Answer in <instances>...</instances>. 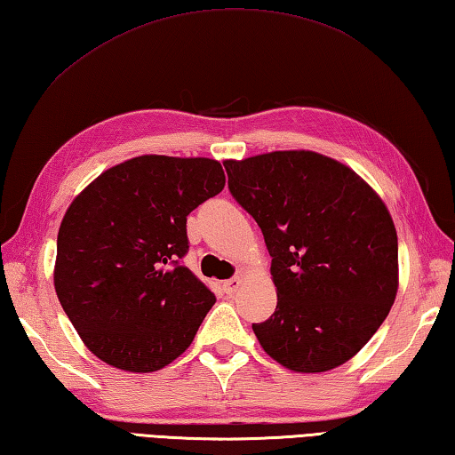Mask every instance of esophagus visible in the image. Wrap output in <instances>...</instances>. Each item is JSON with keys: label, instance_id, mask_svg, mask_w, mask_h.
Masks as SVG:
<instances>
[{"label": "esophagus", "instance_id": "obj_1", "mask_svg": "<svg viewBox=\"0 0 455 455\" xmlns=\"http://www.w3.org/2000/svg\"><path fill=\"white\" fill-rule=\"evenodd\" d=\"M238 286H241V278H238V276L228 278V280H225V283H222V288H225V292L228 296H233L238 291Z\"/></svg>", "mask_w": 455, "mask_h": 455}]
</instances>
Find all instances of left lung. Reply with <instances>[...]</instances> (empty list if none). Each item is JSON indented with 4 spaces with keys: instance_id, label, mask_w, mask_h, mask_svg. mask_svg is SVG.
Returning a JSON list of instances; mask_svg holds the SVG:
<instances>
[{
    "instance_id": "left-lung-1",
    "label": "left lung",
    "mask_w": 455,
    "mask_h": 455,
    "mask_svg": "<svg viewBox=\"0 0 455 455\" xmlns=\"http://www.w3.org/2000/svg\"><path fill=\"white\" fill-rule=\"evenodd\" d=\"M228 191L260 227L276 310L252 324L288 370L326 371L376 334L398 292V235L356 172L312 151L227 161Z\"/></svg>"
}]
</instances>
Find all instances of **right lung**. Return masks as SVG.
I'll return each mask as SVG.
<instances>
[{
    "instance_id": "right-lung-1",
    "label": "right lung",
    "mask_w": 455,
    "mask_h": 455,
    "mask_svg": "<svg viewBox=\"0 0 455 455\" xmlns=\"http://www.w3.org/2000/svg\"><path fill=\"white\" fill-rule=\"evenodd\" d=\"M222 188L219 161L143 155L107 169L69 204L53 283L97 358L155 371L191 346L214 294L180 262L187 217Z\"/></svg>"
}]
</instances>
